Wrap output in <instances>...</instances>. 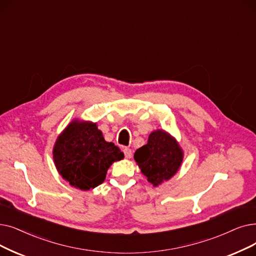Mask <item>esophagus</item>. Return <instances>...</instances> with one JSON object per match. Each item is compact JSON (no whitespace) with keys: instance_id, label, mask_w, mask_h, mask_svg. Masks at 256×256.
<instances>
[{"instance_id":"34e87169","label":"esophagus","mask_w":256,"mask_h":256,"mask_svg":"<svg viewBox=\"0 0 256 256\" xmlns=\"http://www.w3.org/2000/svg\"><path fill=\"white\" fill-rule=\"evenodd\" d=\"M124 152L126 158H128V159H130V158L132 157V150H130V148H124Z\"/></svg>"}]
</instances>
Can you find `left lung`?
Instances as JSON below:
<instances>
[{
  "mask_svg": "<svg viewBox=\"0 0 256 256\" xmlns=\"http://www.w3.org/2000/svg\"><path fill=\"white\" fill-rule=\"evenodd\" d=\"M134 159L148 181L157 186L180 168L183 152L172 136L158 130L150 135L148 144L135 152Z\"/></svg>",
  "mask_w": 256,
  "mask_h": 256,
  "instance_id": "8db88e82",
  "label": "left lung"
}]
</instances>
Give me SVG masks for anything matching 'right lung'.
I'll return each mask as SVG.
<instances>
[{
  "instance_id": "obj_1",
  "label": "right lung",
  "mask_w": 256,
  "mask_h": 256,
  "mask_svg": "<svg viewBox=\"0 0 256 256\" xmlns=\"http://www.w3.org/2000/svg\"><path fill=\"white\" fill-rule=\"evenodd\" d=\"M58 172L72 186L88 190L100 185L113 162L124 152L113 142H106L92 122L73 121L60 135L53 150Z\"/></svg>"
}]
</instances>
